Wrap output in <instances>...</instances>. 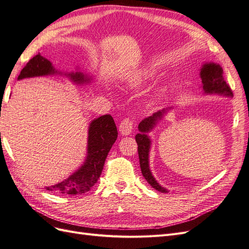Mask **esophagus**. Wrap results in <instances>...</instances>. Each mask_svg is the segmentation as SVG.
Returning a JSON list of instances; mask_svg holds the SVG:
<instances>
[{
	"instance_id": "1",
	"label": "esophagus",
	"mask_w": 249,
	"mask_h": 249,
	"mask_svg": "<svg viewBox=\"0 0 249 249\" xmlns=\"http://www.w3.org/2000/svg\"><path fill=\"white\" fill-rule=\"evenodd\" d=\"M133 130V124L130 119H124L122 124H119V132L120 134L123 135V136H127V135H130L132 133Z\"/></svg>"
}]
</instances>
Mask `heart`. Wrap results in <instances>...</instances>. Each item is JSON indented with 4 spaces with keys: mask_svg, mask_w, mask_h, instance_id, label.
<instances>
[{
    "mask_svg": "<svg viewBox=\"0 0 249 249\" xmlns=\"http://www.w3.org/2000/svg\"><path fill=\"white\" fill-rule=\"evenodd\" d=\"M152 74H153L152 71H148V70L143 71L139 72V73L137 74V76L135 77L133 80H131V81L129 82V84H130V86H132V87L138 86V85L141 84V83H143L145 80H147V79H149L150 77H152ZM161 94H162V90H161V89H158L157 91L154 93V95H153V100L155 101V100H157V99H159V97L161 96Z\"/></svg>",
    "mask_w": 249,
    "mask_h": 249,
    "instance_id": "heart-1",
    "label": "heart"
}]
</instances>
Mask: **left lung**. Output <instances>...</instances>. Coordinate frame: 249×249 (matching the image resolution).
<instances>
[{
  "label": "left lung",
  "instance_id": "left-lung-1",
  "mask_svg": "<svg viewBox=\"0 0 249 249\" xmlns=\"http://www.w3.org/2000/svg\"><path fill=\"white\" fill-rule=\"evenodd\" d=\"M223 71L221 66L215 62L202 63L199 70V76L201 79V89L207 95H220L224 97H232V92L227 82L223 79ZM173 108H166L156 112L153 116L143 119L138 125L139 133L136 135V142L138 144V155L142 176L146 182L155 188L156 190L162 193H167L168 189L161 186L153 176V172L149 167V153L152 149L153 139L149 136L157 125L159 124Z\"/></svg>",
  "mask_w": 249,
  "mask_h": 249
}]
</instances>
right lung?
<instances>
[{"label": "right lung", "instance_id": "right-lung-1", "mask_svg": "<svg viewBox=\"0 0 249 249\" xmlns=\"http://www.w3.org/2000/svg\"><path fill=\"white\" fill-rule=\"evenodd\" d=\"M54 74L69 78L76 85L90 84L93 80L91 74L82 71L80 66H77L76 71H58L50 60L40 54L30 60L20 71L18 80ZM117 134L115 123L111 115H102L91 120L88 126L87 154L84 162L69 178L56 185L46 187V189L69 195H78L89 191L101 176L108 153L117 139Z\"/></svg>", "mask_w": 249, "mask_h": 249}]
</instances>
